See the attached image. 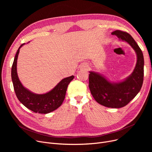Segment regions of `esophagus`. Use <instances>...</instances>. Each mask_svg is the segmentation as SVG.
Returning a JSON list of instances; mask_svg holds the SVG:
<instances>
[{
    "instance_id": "34e87169",
    "label": "esophagus",
    "mask_w": 152,
    "mask_h": 152,
    "mask_svg": "<svg viewBox=\"0 0 152 152\" xmlns=\"http://www.w3.org/2000/svg\"><path fill=\"white\" fill-rule=\"evenodd\" d=\"M89 66H87V65H85V64H84V65H83L82 66H81V69H83V70H87V69H89Z\"/></svg>"
}]
</instances>
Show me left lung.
I'll use <instances>...</instances> for the list:
<instances>
[{
	"label": "left lung",
	"instance_id": "left-lung-1",
	"mask_svg": "<svg viewBox=\"0 0 152 152\" xmlns=\"http://www.w3.org/2000/svg\"><path fill=\"white\" fill-rule=\"evenodd\" d=\"M111 34L128 42L136 52L137 60L132 75L123 82L112 84L101 75L90 72L89 87L91 94L100 105L108 108H121L137 95L143 81L144 60L142 52L132 37L126 32L116 30Z\"/></svg>",
	"mask_w": 152,
	"mask_h": 152
}]
</instances>
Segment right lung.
<instances>
[{
	"label": "right lung",
	"mask_w": 152,
	"mask_h": 152,
	"mask_svg": "<svg viewBox=\"0 0 152 152\" xmlns=\"http://www.w3.org/2000/svg\"><path fill=\"white\" fill-rule=\"evenodd\" d=\"M17 52L12 66V79L16 95L22 104L34 113L47 114L57 109L61 106L65 98L68 84L75 76H71L62 80L50 92L44 94H35L25 88L20 83L17 72V63L20 48Z\"/></svg>",
	"instance_id": "1"
}]
</instances>
